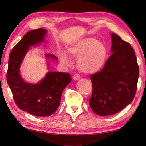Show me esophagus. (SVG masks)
Here are the masks:
<instances>
[{"mask_svg":"<svg viewBox=\"0 0 146 146\" xmlns=\"http://www.w3.org/2000/svg\"><path fill=\"white\" fill-rule=\"evenodd\" d=\"M73 79L74 80H75V81H76V80H79L80 79V76L78 75H75L73 76Z\"/></svg>","mask_w":146,"mask_h":146,"instance_id":"1","label":"esophagus"}]
</instances>
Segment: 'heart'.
<instances>
[{
    "label": "heart",
    "instance_id": "1",
    "mask_svg": "<svg viewBox=\"0 0 146 146\" xmlns=\"http://www.w3.org/2000/svg\"><path fill=\"white\" fill-rule=\"evenodd\" d=\"M67 52L70 58L78 60L79 70L85 74H94L103 69L107 58V49L103 43L93 38L78 40L68 47ZM66 52L59 53V58L63 64H71Z\"/></svg>",
    "mask_w": 146,
    "mask_h": 146
}]
</instances>
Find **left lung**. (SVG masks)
<instances>
[{
	"mask_svg": "<svg viewBox=\"0 0 146 146\" xmlns=\"http://www.w3.org/2000/svg\"><path fill=\"white\" fill-rule=\"evenodd\" d=\"M111 54L101 71L91 75L93 90L89 105L100 116L117 113L134 99L139 69L134 49L111 34Z\"/></svg>",
	"mask_w": 146,
	"mask_h": 146,
	"instance_id": "8db88e82",
	"label": "left lung"
}]
</instances>
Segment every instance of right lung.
Masks as SVG:
<instances>
[{"label":"right lung","mask_w":146,"mask_h":146,"mask_svg":"<svg viewBox=\"0 0 146 146\" xmlns=\"http://www.w3.org/2000/svg\"><path fill=\"white\" fill-rule=\"evenodd\" d=\"M48 31L40 28L27 32L15 45L9 54L7 81L15 104L21 110L33 115L48 117L54 113L61 102L65 87L71 81L70 74L48 71L37 83L26 82L21 76L20 68L31 47L45 41ZM47 63L58 61L52 54H46ZM49 70V65L48 64Z\"/></svg>","instance_id":"obj_1"}]
</instances>
